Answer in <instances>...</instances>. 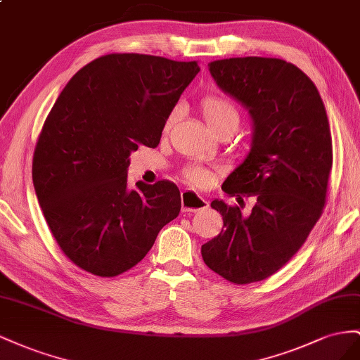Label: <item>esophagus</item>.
Wrapping results in <instances>:
<instances>
[{"instance_id":"1","label":"esophagus","mask_w":360,"mask_h":360,"mask_svg":"<svg viewBox=\"0 0 360 360\" xmlns=\"http://www.w3.org/2000/svg\"><path fill=\"white\" fill-rule=\"evenodd\" d=\"M181 207H182V212H196L207 208L208 202L202 196H199L198 193L184 190L181 191Z\"/></svg>"}]
</instances>
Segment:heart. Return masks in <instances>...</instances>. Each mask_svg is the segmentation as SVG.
Listing matches in <instances>:
<instances>
[{
  "label": "heart",
  "instance_id": "b5f03b06",
  "mask_svg": "<svg viewBox=\"0 0 360 360\" xmlns=\"http://www.w3.org/2000/svg\"><path fill=\"white\" fill-rule=\"evenodd\" d=\"M200 110H202V115L207 120L208 127L215 131L221 127L226 125H231L235 129H237V125L240 122V115H238V110L235 108V105L229 99H226L223 96L219 95H208L205 96L200 101ZM178 112L179 108L174 107L166 119V123H164V128L170 129L173 127V123L176 122L178 119ZM184 178L188 184L194 187H205L210 181L208 173L202 170L200 167H187L184 170Z\"/></svg>",
  "mask_w": 360,
  "mask_h": 360
}]
</instances>
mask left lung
I'll use <instances>...</instances> for the list:
<instances>
[{
	"instance_id": "1",
	"label": "left lung",
	"mask_w": 360,
	"mask_h": 360,
	"mask_svg": "<svg viewBox=\"0 0 360 360\" xmlns=\"http://www.w3.org/2000/svg\"><path fill=\"white\" fill-rule=\"evenodd\" d=\"M219 87L249 108L253 141L248 158L221 190L240 203L212 200L223 229L202 245L210 269L237 285L274 274L299 252L320 220L333 164L323 99L304 72L269 57L215 60ZM243 197L254 208L241 213Z\"/></svg>"
}]
</instances>
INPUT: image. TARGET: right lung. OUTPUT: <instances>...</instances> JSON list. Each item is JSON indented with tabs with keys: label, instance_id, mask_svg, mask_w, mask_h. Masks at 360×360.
I'll use <instances>...</instances> for the list:
<instances>
[{
	"label": "right lung",
	"instance_id": "obj_1",
	"mask_svg": "<svg viewBox=\"0 0 360 360\" xmlns=\"http://www.w3.org/2000/svg\"><path fill=\"white\" fill-rule=\"evenodd\" d=\"M200 70L198 61L107 54L81 68L57 98L33 155V184L68 259L99 277L137 265L178 217L169 181L128 188L129 153L157 148L169 112Z\"/></svg>",
	"mask_w": 360,
	"mask_h": 360
}]
</instances>
